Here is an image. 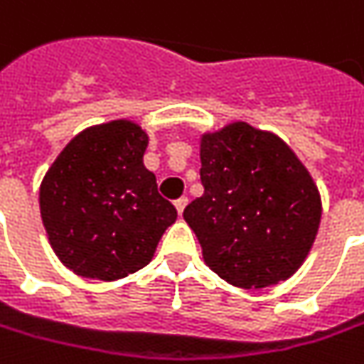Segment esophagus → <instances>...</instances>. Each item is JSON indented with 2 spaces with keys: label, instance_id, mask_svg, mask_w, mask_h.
<instances>
[{
  "label": "esophagus",
  "instance_id": "obj_1",
  "mask_svg": "<svg viewBox=\"0 0 364 364\" xmlns=\"http://www.w3.org/2000/svg\"><path fill=\"white\" fill-rule=\"evenodd\" d=\"M185 205H187V197H179V199L175 201V209H177V213H179V215L183 213Z\"/></svg>",
  "mask_w": 364,
  "mask_h": 364
}]
</instances>
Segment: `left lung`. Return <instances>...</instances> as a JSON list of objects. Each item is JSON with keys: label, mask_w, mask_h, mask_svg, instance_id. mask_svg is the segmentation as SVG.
Here are the masks:
<instances>
[{"label": "left lung", "mask_w": 364, "mask_h": 364, "mask_svg": "<svg viewBox=\"0 0 364 364\" xmlns=\"http://www.w3.org/2000/svg\"><path fill=\"white\" fill-rule=\"evenodd\" d=\"M203 195L183 211L221 280L262 290L288 280L312 250L322 199L278 134L235 120L199 136Z\"/></svg>", "instance_id": "obj_1"}]
</instances>
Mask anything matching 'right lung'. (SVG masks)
I'll return each instance as SVG.
<instances>
[{
  "label": "right lung",
  "instance_id": "obj_1",
  "mask_svg": "<svg viewBox=\"0 0 364 364\" xmlns=\"http://www.w3.org/2000/svg\"><path fill=\"white\" fill-rule=\"evenodd\" d=\"M149 134L119 119L78 132L40 183V215L58 259L76 276L112 282L144 268L177 209L144 167Z\"/></svg>",
  "mask_w": 364,
  "mask_h": 364
}]
</instances>
